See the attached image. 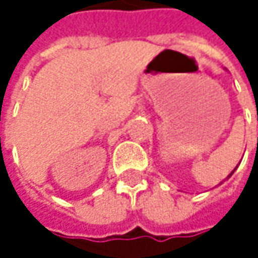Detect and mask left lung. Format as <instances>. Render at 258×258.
Instances as JSON below:
<instances>
[{
	"mask_svg": "<svg viewBox=\"0 0 258 258\" xmlns=\"http://www.w3.org/2000/svg\"><path fill=\"white\" fill-rule=\"evenodd\" d=\"M235 169H236V168H235ZM235 169H233V172H235ZM233 172H232V174H233ZM232 174H230V175H232ZM230 175H229V177H230ZM227 177V178H229Z\"/></svg>",
	"mask_w": 258,
	"mask_h": 258,
	"instance_id": "8db88e82",
	"label": "left lung"
}]
</instances>
